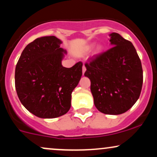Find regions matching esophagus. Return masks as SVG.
<instances>
[{
  "label": "esophagus",
  "instance_id": "1",
  "mask_svg": "<svg viewBox=\"0 0 157 157\" xmlns=\"http://www.w3.org/2000/svg\"><path fill=\"white\" fill-rule=\"evenodd\" d=\"M86 66H85V65H83V66H82V74H83V75H84L85 71H86Z\"/></svg>",
  "mask_w": 157,
  "mask_h": 157
}]
</instances>
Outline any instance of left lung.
Wrapping results in <instances>:
<instances>
[{
  "instance_id": "8db88e82",
  "label": "left lung",
  "mask_w": 157,
  "mask_h": 157,
  "mask_svg": "<svg viewBox=\"0 0 157 157\" xmlns=\"http://www.w3.org/2000/svg\"><path fill=\"white\" fill-rule=\"evenodd\" d=\"M112 45L107 51L88 59L84 75L91 80L96 108L105 114L126 112L141 93L143 71L134 46L116 32L111 35Z\"/></svg>"
}]
</instances>
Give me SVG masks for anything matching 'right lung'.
<instances>
[{
    "label": "right lung",
    "mask_w": 157,
    "mask_h": 157,
    "mask_svg": "<svg viewBox=\"0 0 157 157\" xmlns=\"http://www.w3.org/2000/svg\"><path fill=\"white\" fill-rule=\"evenodd\" d=\"M55 36L39 37L23 49L15 67V89L21 103L35 116L55 118L71 108V92L82 76V63L61 64L64 50Z\"/></svg>",
    "instance_id": "right-lung-1"
}]
</instances>
